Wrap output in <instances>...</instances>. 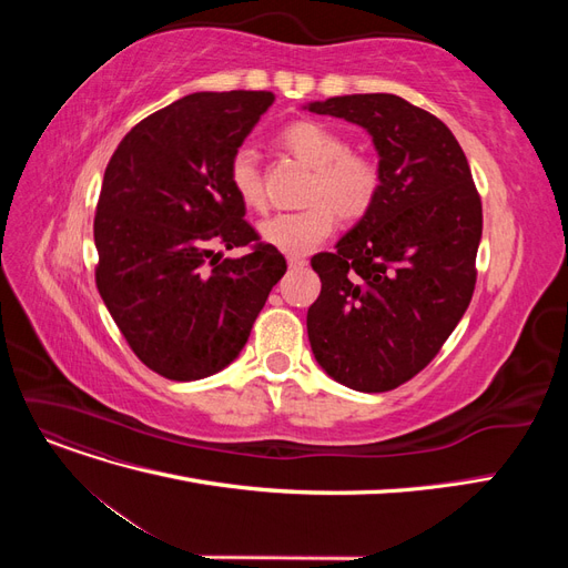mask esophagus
I'll use <instances>...</instances> for the list:
<instances>
[{
    "label": "esophagus",
    "mask_w": 568,
    "mask_h": 568,
    "mask_svg": "<svg viewBox=\"0 0 568 568\" xmlns=\"http://www.w3.org/2000/svg\"><path fill=\"white\" fill-rule=\"evenodd\" d=\"M307 265V257L305 255H288V267L296 270V267H305Z\"/></svg>",
    "instance_id": "esophagus-1"
}]
</instances>
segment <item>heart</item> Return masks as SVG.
<instances>
[{
	"label": "heart",
	"instance_id": "obj_1",
	"mask_svg": "<svg viewBox=\"0 0 568 568\" xmlns=\"http://www.w3.org/2000/svg\"><path fill=\"white\" fill-rule=\"evenodd\" d=\"M282 144L298 161L313 168L301 211H284L265 217L257 234L265 244L286 255L315 251L334 232V209L343 217H363L379 196L382 173L374 159L348 151V142L320 120H296L284 128ZM227 180L246 209H263L265 184L261 163L251 146H239L227 165Z\"/></svg>",
	"mask_w": 568,
	"mask_h": 568
}]
</instances>
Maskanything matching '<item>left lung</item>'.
I'll list each match as a JSON object with an SVG mask.
<instances>
[{
	"label": "left lung",
	"mask_w": 568,
	"mask_h": 568,
	"mask_svg": "<svg viewBox=\"0 0 568 568\" xmlns=\"http://www.w3.org/2000/svg\"><path fill=\"white\" fill-rule=\"evenodd\" d=\"M305 109L365 128L379 153L372 209L334 253L311 261L322 291L307 307V338L332 379L384 393L432 363L467 313L480 199L448 125L403 97L346 94Z\"/></svg>",
	"instance_id": "8db88e82"
}]
</instances>
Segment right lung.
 I'll use <instances>...</instances> for the list:
<instances>
[{"label":"right lung","instance_id":"add662e5","mask_svg":"<svg viewBox=\"0 0 568 568\" xmlns=\"http://www.w3.org/2000/svg\"><path fill=\"white\" fill-rule=\"evenodd\" d=\"M272 92H196L136 123L106 165L94 215L97 288L134 355L173 382L234 363L284 272L227 180ZM211 241L251 245L204 257Z\"/></svg>","mask_w":568,"mask_h":568}]
</instances>
